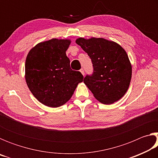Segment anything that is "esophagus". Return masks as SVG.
<instances>
[{"mask_svg": "<svg viewBox=\"0 0 158 158\" xmlns=\"http://www.w3.org/2000/svg\"><path fill=\"white\" fill-rule=\"evenodd\" d=\"M80 72H81V73L83 74V75L84 76V74H85V73H84V69L83 68H81V69H80Z\"/></svg>", "mask_w": 158, "mask_h": 158, "instance_id": "esophagus-1", "label": "esophagus"}]
</instances>
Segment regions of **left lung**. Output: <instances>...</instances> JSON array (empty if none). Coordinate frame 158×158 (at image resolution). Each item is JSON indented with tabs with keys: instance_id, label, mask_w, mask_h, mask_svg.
<instances>
[{
	"instance_id": "left-lung-1",
	"label": "left lung",
	"mask_w": 158,
	"mask_h": 158,
	"mask_svg": "<svg viewBox=\"0 0 158 158\" xmlns=\"http://www.w3.org/2000/svg\"><path fill=\"white\" fill-rule=\"evenodd\" d=\"M76 43L91 59L93 73L85 76L84 82L94 97L105 105L122 98L132 78V65L123 48L101 37H79Z\"/></svg>"
}]
</instances>
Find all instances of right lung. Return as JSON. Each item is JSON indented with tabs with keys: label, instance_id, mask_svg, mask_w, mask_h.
<instances>
[{
	"label": "right lung",
	"instance_id": "obj_1",
	"mask_svg": "<svg viewBox=\"0 0 158 158\" xmlns=\"http://www.w3.org/2000/svg\"><path fill=\"white\" fill-rule=\"evenodd\" d=\"M71 41L53 38L36 44L25 63L26 84L35 98L45 106L58 107L73 96L84 77L73 70L66 56Z\"/></svg>",
	"mask_w": 158,
	"mask_h": 158
}]
</instances>
